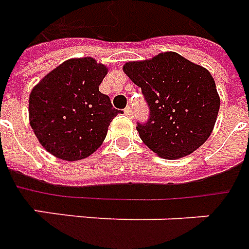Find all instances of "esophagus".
<instances>
[{"instance_id":"34e87169","label":"esophagus","mask_w":249,"mask_h":249,"mask_svg":"<svg viewBox=\"0 0 249 249\" xmlns=\"http://www.w3.org/2000/svg\"><path fill=\"white\" fill-rule=\"evenodd\" d=\"M124 114H126L127 117L131 118L132 115H134V111H132V109H131V107H130V106H127L126 109H124Z\"/></svg>"}]
</instances>
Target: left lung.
<instances>
[{
  "instance_id": "obj_1",
  "label": "left lung",
  "mask_w": 249,
  "mask_h": 249,
  "mask_svg": "<svg viewBox=\"0 0 249 249\" xmlns=\"http://www.w3.org/2000/svg\"><path fill=\"white\" fill-rule=\"evenodd\" d=\"M123 72L142 88L149 107L138 123L140 139L160 158L188 156L209 139L219 111L215 81L206 68L176 52L149 60L128 61Z\"/></svg>"
}]
</instances>
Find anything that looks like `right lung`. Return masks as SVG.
<instances>
[{"label":"right lung","mask_w":249,"mask_h":249,"mask_svg":"<svg viewBox=\"0 0 249 249\" xmlns=\"http://www.w3.org/2000/svg\"><path fill=\"white\" fill-rule=\"evenodd\" d=\"M107 68L91 57L69 59L30 93V126L56 158L81 160L98 149L118 111L98 89Z\"/></svg>","instance_id":"add662e5"}]
</instances>
